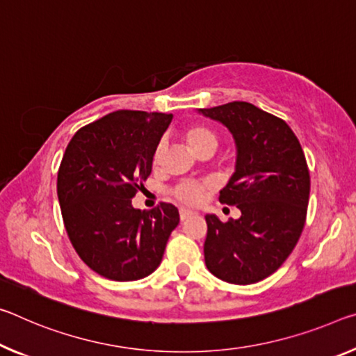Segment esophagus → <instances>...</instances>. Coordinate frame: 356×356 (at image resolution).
Here are the masks:
<instances>
[{
  "mask_svg": "<svg viewBox=\"0 0 356 356\" xmlns=\"http://www.w3.org/2000/svg\"><path fill=\"white\" fill-rule=\"evenodd\" d=\"M179 216H180V220H182V222H184V220H187L188 217L193 216V212L188 211V209H180Z\"/></svg>",
  "mask_w": 356,
  "mask_h": 356,
  "instance_id": "34e87169",
  "label": "esophagus"
}]
</instances>
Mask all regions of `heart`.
<instances>
[{
  "instance_id": "heart-1",
  "label": "heart",
  "mask_w": 356,
  "mask_h": 356,
  "mask_svg": "<svg viewBox=\"0 0 356 356\" xmlns=\"http://www.w3.org/2000/svg\"><path fill=\"white\" fill-rule=\"evenodd\" d=\"M185 139L190 145V149L195 152H200L201 149L207 147V145H216L217 147V136L213 134L211 129H207L204 127H191L185 131ZM163 144L158 145V149L155 152V160L161 154ZM211 185L206 182H193V180H188V182H182L179 184L176 188H174V195L179 201H182L184 204L188 206H195L198 202L202 201L204 198L207 188Z\"/></svg>"
}]
</instances>
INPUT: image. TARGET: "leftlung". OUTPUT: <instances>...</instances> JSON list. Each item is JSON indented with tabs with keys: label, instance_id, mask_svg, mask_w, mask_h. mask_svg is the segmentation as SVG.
Returning a JSON list of instances; mask_svg holds the SVG:
<instances>
[{
	"label": "left lung",
	"instance_id": "obj_1",
	"mask_svg": "<svg viewBox=\"0 0 356 356\" xmlns=\"http://www.w3.org/2000/svg\"><path fill=\"white\" fill-rule=\"evenodd\" d=\"M198 112L233 134L236 169L218 200L241 211L227 223L206 216V266L228 284H257L282 266L302 233L310 191L306 156L282 118L245 101Z\"/></svg>",
	"mask_w": 356,
	"mask_h": 356
}]
</instances>
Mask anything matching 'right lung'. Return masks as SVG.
<instances>
[{
	"label": "right lung",
	"instance_id": "obj_1",
	"mask_svg": "<svg viewBox=\"0 0 356 356\" xmlns=\"http://www.w3.org/2000/svg\"><path fill=\"white\" fill-rule=\"evenodd\" d=\"M171 120L161 112L115 111L79 129L65 150L56 193L66 233L82 261L106 279L147 277L179 225L169 202L152 211L131 204Z\"/></svg>",
	"mask_w": 356,
	"mask_h": 356
}]
</instances>
